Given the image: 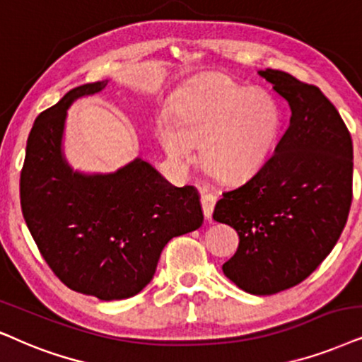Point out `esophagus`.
Instances as JSON below:
<instances>
[{
    "label": "esophagus",
    "instance_id": "1",
    "mask_svg": "<svg viewBox=\"0 0 362 362\" xmlns=\"http://www.w3.org/2000/svg\"><path fill=\"white\" fill-rule=\"evenodd\" d=\"M200 202H202V210H204V215L207 221L212 218V214H214V207H215V202H217V197L214 194H210V192L204 190L202 195H200Z\"/></svg>",
    "mask_w": 362,
    "mask_h": 362
}]
</instances>
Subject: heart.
Returning a JSON list of instances; mask_svg holds the SVG:
<instances>
[{
    "instance_id": "obj_1",
    "label": "heart",
    "mask_w": 362,
    "mask_h": 362,
    "mask_svg": "<svg viewBox=\"0 0 362 362\" xmlns=\"http://www.w3.org/2000/svg\"><path fill=\"white\" fill-rule=\"evenodd\" d=\"M281 128L282 110L271 93L214 76L178 95L172 120L158 122L157 139L177 165H187L199 144L204 170L234 184L267 162Z\"/></svg>"
}]
</instances>
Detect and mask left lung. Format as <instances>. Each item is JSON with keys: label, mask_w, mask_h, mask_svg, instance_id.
Segmentation results:
<instances>
[{"label": "left lung", "mask_w": 362, "mask_h": 362, "mask_svg": "<svg viewBox=\"0 0 362 362\" xmlns=\"http://www.w3.org/2000/svg\"><path fill=\"white\" fill-rule=\"evenodd\" d=\"M259 75L289 103V128L249 180L223 192L214 221L239 234L223 274L249 294L271 296L309 277L341 237L352 200V140L317 86L271 68Z\"/></svg>", "instance_id": "1"}]
</instances>
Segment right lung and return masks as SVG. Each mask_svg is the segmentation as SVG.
Instances as JSON below:
<instances>
[{
  "label": "right lung",
  "instance_id": "1",
  "mask_svg": "<svg viewBox=\"0 0 362 362\" xmlns=\"http://www.w3.org/2000/svg\"><path fill=\"white\" fill-rule=\"evenodd\" d=\"M108 80L76 86L41 112L20 178L21 210L40 254L71 291L102 300L139 294L163 247L204 222L195 187H175L135 158L113 173L73 172L63 155L66 112Z\"/></svg>",
  "mask_w": 362,
  "mask_h": 362
}]
</instances>
